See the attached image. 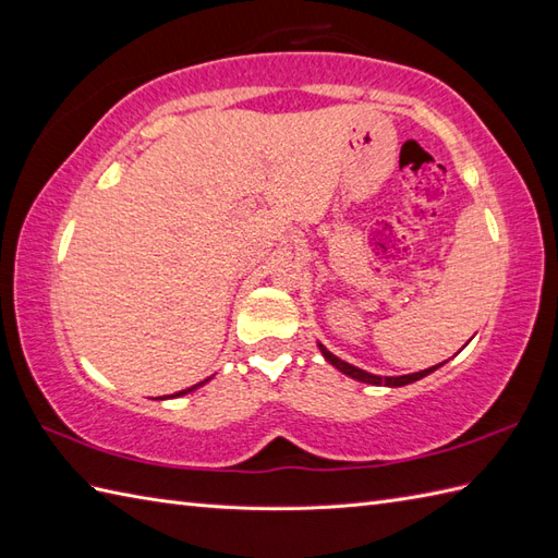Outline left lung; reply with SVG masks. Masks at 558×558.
I'll list each match as a JSON object with an SVG mask.
<instances>
[{
  "instance_id": "obj_1",
  "label": "left lung",
  "mask_w": 558,
  "mask_h": 558,
  "mask_svg": "<svg viewBox=\"0 0 558 558\" xmlns=\"http://www.w3.org/2000/svg\"><path fill=\"white\" fill-rule=\"evenodd\" d=\"M318 350H322V354H324L328 364H333L336 369L342 372L345 376L357 378V381H362V384L388 386V388H398V386L414 384V381H420V378H424V376H429L432 372H436L438 366H444V362H441V364H436V366H429V369H422V372H414V374H405V376H376V374H369V372L360 369V366H352V364H348V362H342L340 357H336L333 352H328V350L322 345V342H318Z\"/></svg>"
}]
</instances>
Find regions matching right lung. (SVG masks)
<instances>
[{
  "instance_id": "obj_1",
  "label": "right lung",
  "mask_w": 558,
  "mask_h": 558,
  "mask_svg": "<svg viewBox=\"0 0 558 558\" xmlns=\"http://www.w3.org/2000/svg\"><path fill=\"white\" fill-rule=\"evenodd\" d=\"M210 378H206V381H201V384H196V386H192V388H186V390H180V393H174V396H165V398H180V396H186V393H192V390H196V388H201L204 384H208Z\"/></svg>"
}]
</instances>
